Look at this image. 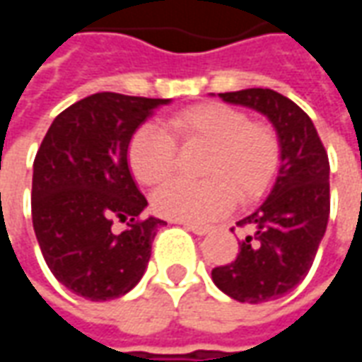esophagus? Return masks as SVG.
I'll return each mask as SVG.
<instances>
[{
  "label": "esophagus",
  "mask_w": 362,
  "mask_h": 362,
  "mask_svg": "<svg viewBox=\"0 0 362 362\" xmlns=\"http://www.w3.org/2000/svg\"><path fill=\"white\" fill-rule=\"evenodd\" d=\"M180 225H184V228H188V230H192L194 235H199V236L207 235V233L211 230V227H202V225H194V223H180Z\"/></svg>",
  "instance_id": "esophagus-1"
}]
</instances>
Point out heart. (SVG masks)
<instances>
[{
  "mask_svg": "<svg viewBox=\"0 0 362 362\" xmlns=\"http://www.w3.org/2000/svg\"><path fill=\"white\" fill-rule=\"evenodd\" d=\"M166 127L141 126L129 139V168L145 186L163 182L176 163V141L207 147L202 182L170 180L153 194L160 217L182 223H209L235 205L252 204L272 188L281 166V141L273 127L252 122L235 106L197 104L173 114Z\"/></svg>",
  "mask_w": 362,
  "mask_h": 362,
  "instance_id": "b5f03b06",
  "label": "heart"
}]
</instances>
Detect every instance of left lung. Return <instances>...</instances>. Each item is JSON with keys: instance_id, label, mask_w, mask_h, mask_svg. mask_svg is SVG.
Instances as JSON below:
<instances>
[{"instance_id": "obj_1", "label": "left lung", "mask_w": 362, "mask_h": 362, "mask_svg": "<svg viewBox=\"0 0 362 362\" xmlns=\"http://www.w3.org/2000/svg\"><path fill=\"white\" fill-rule=\"evenodd\" d=\"M225 103L262 112L281 141L277 180L264 204L236 225L250 228L240 252L211 272L238 303L275 300L306 277L329 217V160L308 114L272 89L219 93Z\"/></svg>"}]
</instances>
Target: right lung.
Returning a JSON list of instances; mask_svg holds the SVG:
<instances>
[{"instance_id":"obj_1","label":"right lung","mask_w":362,"mask_h":362,"mask_svg":"<svg viewBox=\"0 0 362 362\" xmlns=\"http://www.w3.org/2000/svg\"><path fill=\"white\" fill-rule=\"evenodd\" d=\"M168 98L96 93L56 116L33 166V227L54 277L87 300H110L139 283L165 221L141 211L127 147ZM126 222L116 233L111 225Z\"/></svg>"}]
</instances>
